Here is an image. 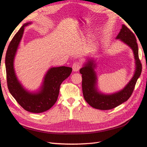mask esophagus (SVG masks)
Returning <instances> with one entry per match:
<instances>
[{"mask_svg":"<svg viewBox=\"0 0 147 147\" xmlns=\"http://www.w3.org/2000/svg\"><path fill=\"white\" fill-rule=\"evenodd\" d=\"M81 68V65L79 63H74L72 64V69L74 72H77Z\"/></svg>","mask_w":147,"mask_h":147,"instance_id":"34e87169","label":"esophagus"}]
</instances>
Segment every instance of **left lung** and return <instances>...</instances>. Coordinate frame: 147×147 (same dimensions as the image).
<instances>
[{"label":"left lung","mask_w":147,"mask_h":147,"mask_svg":"<svg viewBox=\"0 0 147 147\" xmlns=\"http://www.w3.org/2000/svg\"><path fill=\"white\" fill-rule=\"evenodd\" d=\"M129 47L134 55L135 70L132 77L121 90L110 94L101 92L98 88L96 72L97 63L94 58H89L80 70L82 75V90L84 99L92 107L102 110H110L126 102L131 97L136 83L142 72V64L139 59V49L134 34L123 24L116 37Z\"/></svg>","instance_id":"8db88e82"}]
</instances>
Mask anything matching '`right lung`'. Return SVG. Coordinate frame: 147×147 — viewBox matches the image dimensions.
Masks as SVG:
<instances>
[{
	"instance_id": "1",
	"label": "right lung",
	"mask_w": 147,
	"mask_h": 147,
	"mask_svg": "<svg viewBox=\"0 0 147 147\" xmlns=\"http://www.w3.org/2000/svg\"><path fill=\"white\" fill-rule=\"evenodd\" d=\"M32 23H25L11 40L6 53L5 68L8 88L11 96L26 111L38 113L51 109L56 103L61 84L69 77L72 69L65 66L50 67L44 75L40 86L35 91L28 90L23 85L16 75L14 61L24 28Z\"/></svg>"
}]
</instances>
